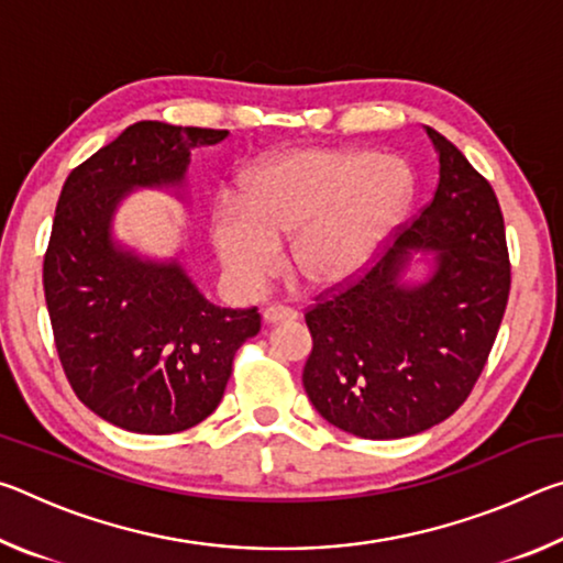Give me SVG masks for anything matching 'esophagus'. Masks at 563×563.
<instances>
[{
  "mask_svg": "<svg viewBox=\"0 0 563 563\" xmlns=\"http://www.w3.org/2000/svg\"><path fill=\"white\" fill-rule=\"evenodd\" d=\"M298 318V312L292 308H283V305H271V308L263 310V322L268 325H278V322H292Z\"/></svg>",
  "mask_w": 563,
  "mask_h": 563,
  "instance_id": "obj_1",
  "label": "esophagus"
}]
</instances>
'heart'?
<instances>
[{
	"mask_svg": "<svg viewBox=\"0 0 563 563\" xmlns=\"http://www.w3.org/2000/svg\"><path fill=\"white\" fill-rule=\"evenodd\" d=\"M417 194L409 161L357 148H295L247 170L211 213V243L238 290L255 292L280 263L308 288L357 280L405 221Z\"/></svg>",
	"mask_w": 563,
	"mask_h": 563,
	"instance_id": "obj_1",
	"label": "heart"
}]
</instances>
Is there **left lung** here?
Wrapping results in <instances>:
<instances>
[{
  "label": "left lung",
  "instance_id": "1",
  "mask_svg": "<svg viewBox=\"0 0 563 563\" xmlns=\"http://www.w3.org/2000/svg\"><path fill=\"white\" fill-rule=\"evenodd\" d=\"M427 136L440 156L430 206L357 283L305 312V393L330 424L365 440H402L454 415L509 300L507 235L489 180L442 133L427 126ZM415 254L428 275L412 284Z\"/></svg>",
  "mask_w": 563,
  "mask_h": 563
}]
</instances>
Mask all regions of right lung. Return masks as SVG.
<instances>
[{
	"mask_svg": "<svg viewBox=\"0 0 563 563\" xmlns=\"http://www.w3.org/2000/svg\"><path fill=\"white\" fill-rule=\"evenodd\" d=\"M228 131L139 121L76 166L44 255L56 352L93 415L139 434H174L221 405L235 350L261 332L255 308H218L180 258H146L113 238L131 190L184 198L190 151Z\"/></svg>",
	"mask_w": 563,
	"mask_h": 563,
	"instance_id": "obj_1",
	"label": "right lung"
}]
</instances>
